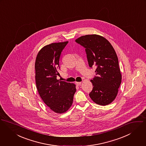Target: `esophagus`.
Returning <instances> with one entry per match:
<instances>
[{"label":"esophagus","mask_w":146,"mask_h":146,"mask_svg":"<svg viewBox=\"0 0 146 146\" xmlns=\"http://www.w3.org/2000/svg\"><path fill=\"white\" fill-rule=\"evenodd\" d=\"M76 84L77 85V86H80L81 85V84H82V82H76Z\"/></svg>","instance_id":"esophagus-1"}]
</instances>
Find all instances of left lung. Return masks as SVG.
<instances>
[{
    "label": "left lung",
    "instance_id": "left-lung-1",
    "mask_svg": "<svg viewBox=\"0 0 146 146\" xmlns=\"http://www.w3.org/2000/svg\"><path fill=\"white\" fill-rule=\"evenodd\" d=\"M76 41L86 49L90 67L97 66V76L90 81L93 89L90 97L100 105L111 104L121 82L118 58L113 46L105 37L96 34L82 36Z\"/></svg>",
    "mask_w": 146,
    "mask_h": 146
}]
</instances>
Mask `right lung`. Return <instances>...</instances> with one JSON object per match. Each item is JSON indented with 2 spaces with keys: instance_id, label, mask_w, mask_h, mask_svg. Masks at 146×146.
Masks as SVG:
<instances>
[{
  "instance_id": "add662e5",
  "label": "right lung",
  "mask_w": 146,
  "mask_h": 146,
  "mask_svg": "<svg viewBox=\"0 0 146 146\" xmlns=\"http://www.w3.org/2000/svg\"><path fill=\"white\" fill-rule=\"evenodd\" d=\"M68 41L44 46L36 56L35 68L36 88L44 103L54 112L64 113L71 107L76 84L56 79L59 59Z\"/></svg>"
}]
</instances>
